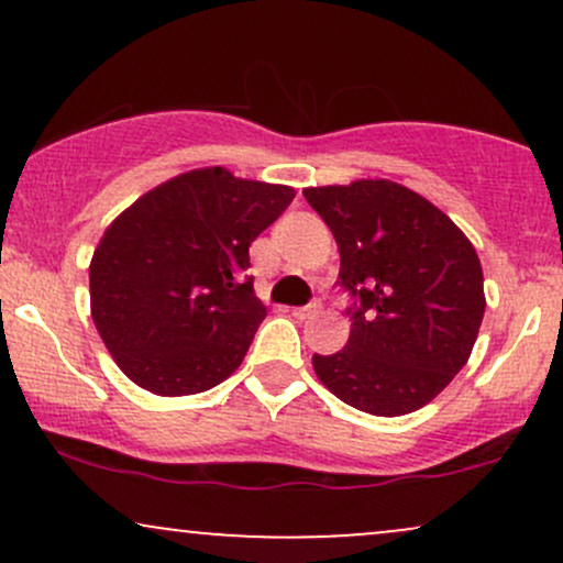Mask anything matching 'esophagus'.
Wrapping results in <instances>:
<instances>
[{
	"label": "esophagus",
	"mask_w": 563,
	"mask_h": 563,
	"mask_svg": "<svg viewBox=\"0 0 563 563\" xmlns=\"http://www.w3.org/2000/svg\"><path fill=\"white\" fill-rule=\"evenodd\" d=\"M320 309H322V301H320V299H314V301L303 303V307H296V309H294V314H296V318L307 320V318H314V314H318Z\"/></svg>",
	"instance_id": "1"
}]
</instances>
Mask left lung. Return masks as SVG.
<instances>
[{
	"instance_id": "1",
	"label": "left lung",
	"mask_w": 563,
	"mask_h": 563,
	"mask_svg": "<svg viewBox=\"0 0 563 563\" xmlns=\"http://www.w3.org/2000/svg\"><path fill=\"white\" fill-rule=\"evenodd\" d=\"M303 198L339 243L349 341L314 354L322 384L371 416H405L466 365L484 318L474 245L434 203L389 183L307 187Z\"/></svg>"
}]
</instances>
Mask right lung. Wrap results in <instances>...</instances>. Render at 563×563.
Listing matches in <instances>:
<instances>
[{
    "label": "right lung",
    "mask_w": 563,
    "mask_h": 563,
    "mask_svg": "<svg viewBox=\"0 0 563 563\" xmlns=\"http://www.w3.org/2000/svg\"><path fill=\"white\" fill-rule=\"evenodd\" d=\"M296 192L228 169L179 174L113 219L89 264L97 333L134 384L185 397L238 371L267 314L249 245Z\"/></svg>",
    "instance_id": "obj_1"
}]
</instances>
